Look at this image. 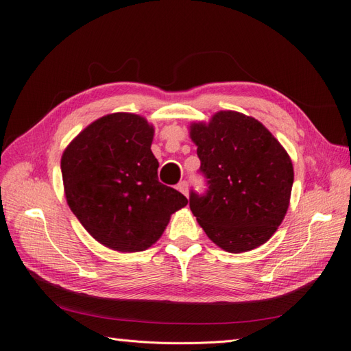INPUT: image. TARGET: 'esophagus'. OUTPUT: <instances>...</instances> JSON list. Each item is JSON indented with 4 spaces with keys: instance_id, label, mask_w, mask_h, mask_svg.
<instances>
[{
    "instance_id": "esophagus-1",
    "label": "esophagus",
    "mask_w": 351,
    "mask_h": 351,
    "mask_svg": "<svg viewBox=\"0 0 351 351\" xmlns=\"http://www.w3.org/2000/svg\"><path fill=\"white\" fill-rule=\"evenodd\" d=\"M177 189H178L180 192H182L184 196H189V183L186 182V180H183V182H180V183L177 184Z\"/></svg>"
}]
</instances>
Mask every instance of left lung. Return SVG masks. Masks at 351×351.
Returning <instances> with one entry per match:
<instances>
[{
    "mask_svg": "<svg viewBox=\"0 0 351 351\" xmlns=\"http://www.w3.org/2000/svg\"><path fill=\"white\" fill-rule=\"evenodd\" d=\"M206 192H190V209L206 236L230 253L267 243L289 209L294 180L289 154L253 117L219 111L193 123Z\"/></svg>",
    "mask_w": 351,
    "mask_h": 351,
    "instance_id": "left-lung-1",
    "label": "left lung"
}]
</instances>
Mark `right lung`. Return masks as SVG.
I'll use <instances>...</instances> for the list:
<instances>
[{
	"label": "right lung",
	"instance_id": "obj_1",
	"mask_svg": "<svg viewBox=\"0 0 351 351\" xmlns=\"http://www.w3.org/2000/svg\"><path fill=\"white\" fill-rule=\"evenodd\" d=\"M152 139L143 117L115 112L89 124L61 156L67 204L105 247H151L171 214L187 205L186 196L159 183Z\"/></svg>",
	"mask_w": 351,
	"mask_h": 351
}]
</instances>
